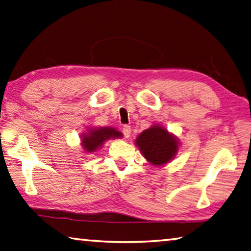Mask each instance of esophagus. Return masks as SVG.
<instances>
[{
	"instance_id": "esophagus-1",
	"label": "esophagus",
	"mask_w": 251,
	"mask_h": 251,
	"mask_svg": "<svg viewBox=\"0 0 251 251\" xmlns=\"http://www.w3.org/2000/svg\"><path fill=\"white\" fill-rule=\"evenodd\" d=\"M122 132H124L125 138L129 139L130 134H131V126H125L124 127H122Z\"/></svg>"
}]
</instances>
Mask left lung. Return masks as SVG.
Masks as SVG:
<instances>
[{
	"instance_id": "8db88e82",
	"label": "left lung",
	"mask_w": 251,
	"mask_h": 251,
	"mask_svg": "<svg viewBox=\"0 0 251 251\" xmlns=\"http://www.w3.org/2000/svg\"><path fill=\"white\" fill-rule=\"evenodd\" d=\"M134 143L143 157L153 166L157 167L172 162L180 145L176 135L158 124L141 132Z\"/></svg>"
}]
</instances>
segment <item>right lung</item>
Here are the masks:
<instances>
[{
  "instance_id": "obj_1",
  "label": "right lung",
  "mask_w": 251,
  "mask_h": 251,
  "mask_svg": "<svg viewBox=\"0 0 251 251\" xmlns=\"http://www.w3.org/2000/svg\"><path fill=\"white\" fill-rule=\"evenodd\" d=\"M122 138L124 134L111 126H88L87 130L79 135L83 151L86 154L95 153L108 140Z\"/></svg>"
}]
</instances>
